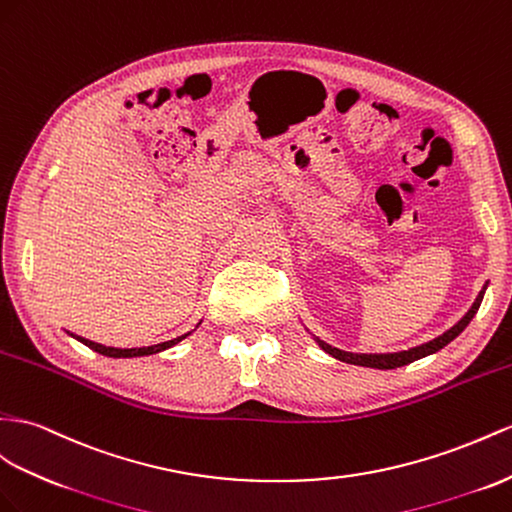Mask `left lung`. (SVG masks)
<instances>
[{
	"label": "left lung",
	"instance_id": "1",
	"mask_svg": "<svg viewBox=\"0 0 512 512\" xmlns=\"http://www.w3.org/2000/svg\"><path fill=\"white\" fill-rule=\"evenodd\" d=\"M484 290H487V283H484L478 298L474 300V305L469 307V311L452 326V329H448L443 335H439L435 339H430V342H426L422 346H415V348H409V350L381 352V355H363V352H346V350L333 348V346H329L326 342H322V339H318V337H313V339H316L318 346L326 352V355H331L337 361H344V363H350V365H361V368L396 370V368H402V365H409V363H413L417 359H424L428 355H435V352H439L443 346H448L452 339H456L458 335H461L465 331V326L471 322V318H474L476 313H478L480 303H482V296H484Z\"/></svg>",
	"mask_w": 512,
	"mask_h": 512
}]
</instances>
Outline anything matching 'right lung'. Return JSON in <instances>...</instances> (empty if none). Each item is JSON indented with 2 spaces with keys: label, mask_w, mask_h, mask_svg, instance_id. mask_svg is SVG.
I'll return each instance as SVG.
<instances>
[{
  "label": "right lung",
  "mask_w": 512,
  "mask_h": 512,
  "mask_svg": "<svg viewBox=\"0 0 512 512\" xmlns=\"http://www.w3.org/2000/svg\"><path fill=\"white\" fill-rule=\"evenodd\" d=\"M73 335V333H69ZM190 333L181 335V337H175L170 339V342H162V344H155V346H142V348H110V346H103V344H97V342H90V339L86 337H80V335H73L77 342H82L84 346H88L90 350L99 352V355H106V357H114V359H131V357H147V355H155V352H162L166 348H173L175 344H179L181 339H186Z\"/></svg>",
  "instance_id": "1"
}]
</instances>
